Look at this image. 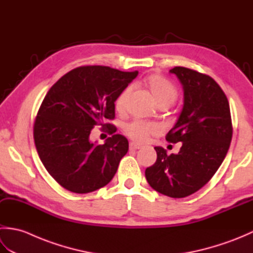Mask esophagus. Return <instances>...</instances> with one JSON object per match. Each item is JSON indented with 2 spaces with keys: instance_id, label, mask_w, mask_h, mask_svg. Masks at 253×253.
<instances>
[{
  "instance_id": "34e87169",
  "label": "esophagus",
  "mask_w": 253,
  "mask_h": 253,
  "mask_svg": "<svg viewBox=\"0 0 253 253\" xmlns=\"http://www.w3.org/2000/svg\"><path fill=\"white\" fill-rule=\"evenodd\" d=\"M140 148H141L140 144H137V143H135V142L129 143V149H130V150H138V149H140Z\"/></svg>"
}]
</instances>
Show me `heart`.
<instances>
[{
  "label": "heart",
  "mask_w": 253,
  "mask_h": 253,
  "mask_svg": "<svg viewBox=\"0 0 253 253\" xmlns=\"http://www.w3.org/2000/svg\"><path fill=\"white\" fill-rule=\"evenodd\" d=\"M144 84L149 92L153 96L154 101L159 106H169L174 103L178 96V92L175 85L169 80L160 75H150L144 79ZM130 94V89L126 88L118 94L115 100V110L117 112H124L126 109L127 99ZM126 135L131 140L136 142H144L148 138L158 132V127L151 123L142 121H133L125 126Z\"/></svg>",
  "instance_id": "heart-1"
}]
</instances>
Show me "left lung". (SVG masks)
Returning <instances> with one entry per match:
<instances>
[{"label": "left lung", "mask_w": 253, "mask_h": 253, "mask_svg": "<svg viewBox=\"0 0 253 253\" xmlns=\"http://www.w3.org/2000/svg\"><path fill=\"white\" fill-rule=\"evenodd\" d=\"M169 72L184 87L185 101L166 140L182 146L170 155L155 147L158 158L147 168L146 178L162 195L185 198L201 189L216 173L232 141L233 124L227 96L212 77L180 66Z\"/></svg>", "instance_id": "left-lung-1"}]
</instances>
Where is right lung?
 <instances>
[{
    "label": "right lung",
    "instance_id": "right-lung-1",
    "mask_svg": "<svg viewBox=\"0 0 253 253\" xmlns=\"http://www.w3.org/2000/svg\"><path fill=\"white\" fill-rule=\"evenodd\" d=\"M138 72L109 66H82L64 75L47 91L38 111L34 139L49 174L63 188L88 193L104 187L114 177L128 151L127 139L116 133L104 144L89 140L92 128L116 127L114 102Z\"/></svg>",
    "mask_w": 253,
    "mask_h": 253
}]
</instances>
